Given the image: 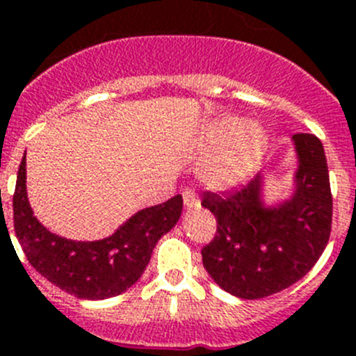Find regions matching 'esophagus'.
Listing matches in <instances>:
<instances>
[{"label":"esophagus","instance_id":"esophagus-1","mask_svg":"<svg viewBox=\"0 0 356 356\" xmlns=\"http://www.w3.org/2000/svg\"><path fill=\"white\" fill-rule=\"evenodd\" d=\"M182 200H184V208L186 209H193L199 206V197L191 188H184L182 190Z\"/></svg>","mask_w":356,"mask_h":356}]
</instances>
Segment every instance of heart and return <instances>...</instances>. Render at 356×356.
Segmentation results:
<instances>
[{
    "label": "heart",
    "instance_id": "heart-1",
    "mask_svg": "<svg viewBox=\"0 0 356 356\" xmlns=\"http://www.w3.org/2000/svg\"><path fill=\"white\" fill-rule=\"evenodd\" d=\"M268 132L258 122L225 114L200 134L199 150L208 154L200 165V179L211 190H231L254 174L264 161Z\"/></svg>",
    "mask_w": 356,
    "mask_h": 356
}]
</instances>
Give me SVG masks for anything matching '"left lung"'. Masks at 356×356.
<instances>
[{
	"label": "left lung",
	"mask_w": 356,
	"mask_h": 356,
	"mask_svg": "<svg viewBox=\"0 0 356 356\" xmlns=\"http://www.w3.org/2000/svg\"><path fill=\"white\" fill-rule=\"evenodd\" d=\"M292 145L296 170L285 199H267L264 172L229 193L202 197L218 233L202 249L204 268L234 298L261 299L292 286L330 240L332 191L323 143L314 134H296Z\"/></svg>",
	"instance_id": "left-lung-1"
}]
</instances>
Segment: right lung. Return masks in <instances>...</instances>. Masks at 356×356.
<instances>
[{"label":"right lung","instance_id":"1","mask_svg":"<svg viewBox=\"0 0 356 356\" xmlns=\"http://www.w3.org/2000/svg\"><path fill=\"white\" fill-rule=\"evenodd\" d=\"M182 197L140 209L111 236L80 242L42 225L26 193V152L21 159L14 193V231L30 265L49 283L79 299L114 298L131 289L147 268L157 240L175 227Z\"/></svg>","mask_w":356,"mask_h":356}]
</instances>
